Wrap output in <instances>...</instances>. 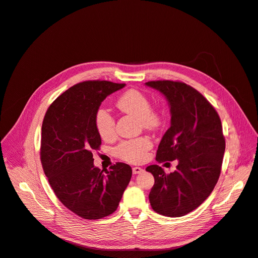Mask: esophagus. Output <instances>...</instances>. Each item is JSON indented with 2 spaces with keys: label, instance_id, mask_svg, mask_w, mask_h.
<instances>
[{
  "label": "esophagus",
  "instance_id": "34e87169",
  "mask_svg": "<svg viewBox=\"0 0 258 258\" xmlns=\"http://www.w3.org/2000/svg\"><path fill=\"white\" fill-rule=\"evenodd\" d=\"M144 171V169L142 168V167H139V166H136V167H133L132 168V172L135 173V174H137V173H141V172H143Z\"/></svg>",
  "mask_w": 258,
  "mask_h": 258
}]
</instances>
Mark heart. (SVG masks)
Here are the masks:
<instances>
[{
	"label": "heart",
	"instance_id": "b5f03b06",
	"mask_svg": "<svg viewBox=\"0 0 258 258\" xmlns=\"http://www.w3.org/2000/svg\"><path fill=\"white\" fill-rule=\"evenodd\" d=\"M116 107L123 113L139 118L141 125L149 130L157 129L161 123V116L151 109L149 98L138 90H129L116 100ZM94 123L96 131L102 140H111L115 136V120L106 108H98L95 112ZM151 142L146 137L121 141L114 148L115 156L121 160L138 163L144 160Z\"/></svg>",
	"mask_w": 258,
	"mask_h": 258
}]
</instances>
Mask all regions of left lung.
Masks as SVG:
<instances>
[{
    "label": "left lung",
    "mask_w": 258,
    "mask_h": 258,
    "mask_svg": "<svg viewBox=\"0 0 258 258\" xmlns=\"http://www.w3.org/2000/svg\"><path fill=\"white\" fill-rule=\"evenodd\" d=\"M146 85L165 95L171 112L156 160L179 162L170 173L159 165L146 168L154 177L149 201L158 214L181 217L202 204L218 182L225 150L221 120L211 102L182 81L153 80Z\"/></svg>",
    "instance_id": "left-lung-1"
}]
</instances>
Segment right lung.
Returning <instances> with one entry per match:
<instances>
[{
	"label": "right lung",
	"mask_w": 258,
	"mask_h": 258,
	"mask_svg": "<svg viewBox=\"0 0 258 258\" xmlns=\"http://www.w3.org/2000/svg\"><path fill=\"white\" fill-rule=\"evenodd\" d=\"M125 87L107 80H87L71 87L48 107L41 130L40 160L56 197L88 220L114 213L132 176L117 162L105 171L94 167L101 145L94 116L101 101Z\"/></svg>",
	"instance_id": "right-lung-1"
}]
</instances>
